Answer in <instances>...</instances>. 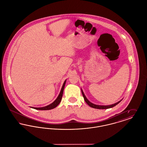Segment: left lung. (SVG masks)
Instances as JSON below:
<instances>
[{
    "label": "left lung",
    "instance_id": "left-lung-1",
    "mask_svg": "<svg viewBox=\"0 0 147 147\" xmlns=\"http://www.w3.org/2000/svg\"><path fill=\"white\" fill-rule=\"evenodd\" d=\"M81 90H82V95H83V98H84V100H85V101L86 102V103L88 104V105H89V106H90V107H92V108H94V109H110V108H112L113 107H114V106H115L116 105H117L118 104H119L121 101V100H120V101H118L117 102H116V103H115V104H111V105H96V104H93V103H92L90 101H89V100H88V99L86 98V97L85 96V94H84V92L83 91V90L81 89Z\"/></svg>",
    "mask_w": 147,
    "mask_h": 147
}]
</instances>
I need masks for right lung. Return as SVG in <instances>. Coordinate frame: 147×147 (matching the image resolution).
I'll return each mask as SVG.
<instances>
[{
  "mask_svg": "<svg viewBox=\"0 0 147 147\" xmlns=\"http://www.w3.org/2000/svg\"><path fill=\"white\" fill-rule=\"evenodd\" d=\"M66 80H65L63 83V86L62 87V89L61 90L59 95L52 103H51V104L47 105V106L42 107H30L33 108L36 110H51V109H53L56 107L59 104V103L61 102V101L62 100V98L63 96V90H64V88L65 86V84L66 83Z\"/></svg>",
  "mask_w": 147,
  "mask_h": 147,
  "instance_id": "add662e5",
  "label": "right lung"
}]
</instances>
